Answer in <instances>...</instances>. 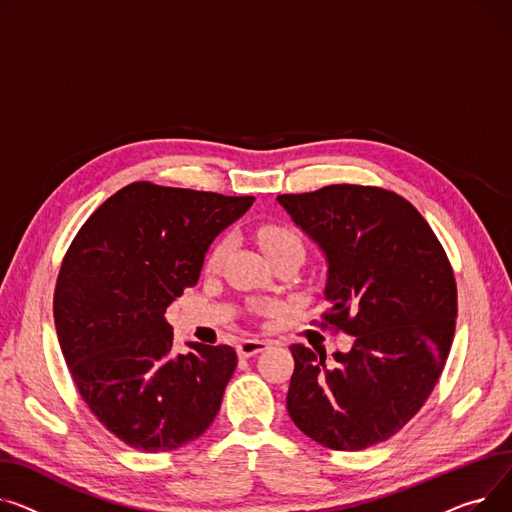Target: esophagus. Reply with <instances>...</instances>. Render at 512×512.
I'll return each mask as SVG.
<instances>
[{
  "instance_id": "1",
  "label": "esophagus",
  "mask_w": 512,
  "mask_h": 512,
  "mask_svg": "<svg viewBox=\"0 0 512 512\" xmlns=\"http://www.w3.org/2000/svg\"><path fill=\"white\" fill-rule=\"evenodd\" d=\"M268 347L266 341H260V339H246L237 345V355L239 357H252L260 351H264Z\"/></svg>"
}]
</instances>
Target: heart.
<instances>
[{"mask_svg":"<svg viewBox=\"0 0 512 512\" xmlns=\"http://www.w3.org/2000/svg\"><path fill=\"white\" fill-rule=\"evenodd\" d=\"M256 235H258V242H260L262 250L266 252V256H270L273 252H279L283 248H304V242H302V237H299V233L285 225H277V223L260 225ZM225 252H227V239H221V242H217V246L208 256V266H213V268L219 266Z\"/></svg>","mask_w":512,"mask_h":512,"instance_id":"obj_1","label":"heart"}]
</instances>
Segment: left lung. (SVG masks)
<instances>
[{"mask_svg": "<svg viewBox=\"0 0 512 512\" xmlns=\"http://www.w3.org/2000/svg\"><path fill=\"white\" fill-rule=\"evenodd\" d=\"M279 204L326 256L322 326L353 337L347 353L291 345L293 424L333 450L397 434L434 390L455 337L457 283L426 219L403 196L337 184Z\"/></svg>", "mask_w": 512, "mask_h": 512, "instance_id": "obj_1", "label": "left lung"}]
</instances>
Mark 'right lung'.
I'll return each instance as SVG.
<instances>
[{"label": "right lung", "instance_id": "right-lung-1", "mask_svg": "<svg viewBox=\"0 0 512 512\" xmlns=\"http://www.w3.org/2000/svg\"><path fill=\"white\" fill-rule=\"evenodd\" d=\"M252 202L134 182L88 217L64 256L53 295L59 345L82 401L132 448L175 450L219 413L235 349L190 343L192 353L173 355L165 312Z\"/></svg>", "mask_w": 512, "mask_h": 512}]
</instances>
